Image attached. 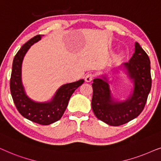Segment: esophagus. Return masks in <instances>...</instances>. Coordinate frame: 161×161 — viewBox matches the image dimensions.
Here are the masks:
<instances>
[{"label":"esophagus","mask_w":161,"mask_h":161,"mask_svg":"<svg viewBox=\"0 0 161 161\" xmlns=\"http://www.w3.org/2000/svg\"><path fill=\"white\" fill-rule=\"evenodd\" d=\"M94 76V74H91V73H90V74H87L86 75V76H85V81H86L87 82H91L92 79H93Z\"/></svg>","instance_id":"obj_1"}]
</instances>
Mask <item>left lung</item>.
Returning a JSON list of instances; mask_svg holds the SVG:
<instances>
[{
    "instance_id": "left-lung-1",
    "label": "left lung",
    "mask_w": 161,
    "mask_h": 161,
    "mask_svg": "<svg viewBox=\"0 0 161 161\" xmlns=\"http://www.w3.org/2000/svg\"><path fill=\"white\" fill-rule=\"evenodd\" d=\"M124 70L133 82V90L124 101L116 100L111 93L109 78L102 75L93 79L92 109L98 119L110 126H120L138 117L142 112L151 90L150 60L138 42L135 43V52L128 63L119 69Z\"/></svg>"
}]
</instances>
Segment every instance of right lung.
<instances>
[{"mask_svg":"<svg viewBox=\"0 0 161 161\" xmlns=\"http://www.w3.org/2000/svg\"><path fill=\"white\" fill-rule=\"evenodd\" d=\"M41 34L35 36L21 47L14 57L10 79V91L19 113L25 119L42 125H49L59 120L67 108L70 96L82 85L84 79L63 85L48 102H37L26 95L22 83V63L25 53L32 45L41 40Z\"/></svg>","mask_w":161,"mask_h":161,"instance_id":"1","label":"right lung"}]
</instances>
